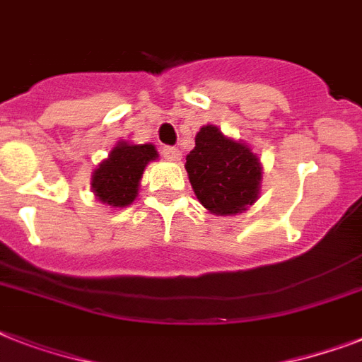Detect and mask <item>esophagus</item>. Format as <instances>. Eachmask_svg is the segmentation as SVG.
I'll list each match as a JSON object with an SVG mask.
<instances>
[{
    "instance_id": "obj_1",
    "label": "esophagus",
    "mask_w": 362,
    "mask_h": 362,
    "mask_svg": "<svg viewBox=\"0 0 362 362\" xmlns=\"http://www.w3.org/2000/svg\"><path fill=\"white\" fill-rule=\"evenodd\" d=\"M163 158L167 161H180L182 160V152L176 148V146H165L163 151H161Z\"/></svg>"
}]
</instances>
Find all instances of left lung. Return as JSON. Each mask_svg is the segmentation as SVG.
<instances>
[{
    "mask_svg": "<svg viewBox=\"0 0 362 362\" xmlns=\"http://www.w3.org/2000/svg\"><path fill=\"white\" fill-rule=\"evenodd\" d=\"M191 187L214 216H236L260 197L262 163L251 146L206 124L195 135V148L186 156Z\"/></svg>",
    "mask_w": 362,
    "mask_h": 362,
    "instance_id": "obj_1",
    "label": "left lung"
}]
</instances>
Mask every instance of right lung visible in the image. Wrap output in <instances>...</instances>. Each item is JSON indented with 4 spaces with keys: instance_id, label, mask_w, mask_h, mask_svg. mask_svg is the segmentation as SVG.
I'll use <instances>...</instances> for the list:
<instances>
[{
    "instance_id": "1",
    "label": "right lung",
    "mask_w": 362,
    "mask_h": 362,
    "mask_svg": "<svg viewBox=\"0 0 362 362\" xmlns=\"http://www.w3.org/2000/svg\"><path fill=\"white\" fill-rule=\"evenodd\" d=\"M158 151L152 143L135 145L119 141L110 156L93 171L90 189L102 204L111 208H126L139 195L143 173L151 161L158 160Z\"/></svg>"
}]
</instances>
